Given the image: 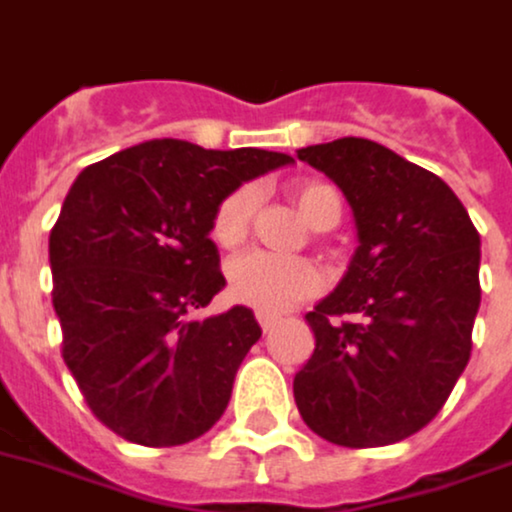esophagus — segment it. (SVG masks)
<instances>
[{
	"instance_id": "34e87169",
	"label": "esophagus",
	"mask_w": 512,
	"mask_h": 512,
	"mask_svg": "<svg viewBox=\"0 0 512 512\" xmlns=\"http://www.w3.org/2000/svg\"><path fill=\"white\" fill-rule=\"evenodd\" d=\"M257 323H260V328L263 331H271L276 323H279V317H274V314H263V312H257Z\"/></svg>"
}]
</instances>
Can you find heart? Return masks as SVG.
<instances>
[{
  "label": "heart",
  "mask_w": 512,
  "mask_h": 512,
  "mask_svg": "<svg viewBox=\"0 0 512 512\" xmlns=\"http://www.w3.org/2000/svg\"><path fill=\"white\" fill-rule=\"evenodd\" d=\"M290 198L314 230H331L342 219V192L328 181H298ZM257 198L252 187H236L219 200L211 214V238L219 246H238L255 222ZM323 274L312 260L279 257L263 249L238 255L227 266V293L233 301L263 314H279L320 293Z\"/></svg>",
  "instance_id": "heart-1"
}]
</instances>
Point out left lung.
Segmentation results:
<instances>
[{
    "mask_svg": "<svg viewBox=\"0 0 512 512\" xmlns=\"http://www.w3.org/2000/svg\"><path fill=\"white\" fill-rule=\"evenodd\" d=\"M298 160L342 189L358 249L306 314L314 352L295 374V404L333 445H391L434 420L467 366L480 236L445 181L374 140L306 146Z\"/></svg>",
    "mask_w": 512,
    "mask_h": 512,
    "instance_id": "1",
    "label": "left lung"
}]
</instances>
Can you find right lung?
Here are the masks:
<instances>
[{"label": "right lung", "mask_w": 512, "mask_h": 512, "mask_svg": "<svg viewBox=\"0 0 512 512\" xmlns=\"http://www.w3.org/2000/svg\"><path fill=\"white\" fill-rule=\"evenodd\" d=\"M293 162L266 149L149 140L81 170L48 238L62 358L94 418L146 448L206 434L260 325L246 306L195 320L225 287L211 214Z\"/></svg>", "instance_id": "1"}]
</instances>
